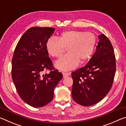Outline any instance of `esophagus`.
I'll use <instances>...</instances> for the list:
<instances>
[{"mask_svg": "<svg viewBox=\"0 0 126 126\" xmlns=\"http://www.w3.org/2000/svg\"><path fill=\"white\" fill-rule=\"evenodd\" d=\"M70 73H66V72H63V78H65L66 77H68L69 76Z\"/></svg>", "mask_w": 126, "mask_h": 126, "instance_id": "1", "label": "esophagus"}]
</instances>
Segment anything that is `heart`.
Instances as JSON below:
<instances>
[{"instance_id":"1","label":"heart","mask_w":126,"mask_h":126,"mask_svg":"<svg viewBox=\"0 0 126 126\" xmlns=\"http://www.w3.org/2000/svg\"><path fill=\"white\" fill-rule=\"evenodd\" d=\"M96 44V37L91 32L69 31L62 33L60 38L51 36L46 42V49L51 56L59 57L68 47L69 53L57 61L55 66L59 70L68 71L75 69L80 60L88 59Z\"/></svg>"}]
</instances>
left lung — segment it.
Segmentation results:
<instances>
[{
  "label": "left lung",
  "instance_id": "8db88e82",
  "mask_svg": "<svg viewBox=\"0 0 126 126\" xmlns=\"http://www.w3.org/2000/svg\"><path fill=\"white\" fill-rule=\"evenodd\" d=\"M98 38L96 51L88 63L71 74L72 98L83 106H92L107 94L116 73V58L111 43L103 34Z\"/></svg>",
  "mask_w": 126,
  "mask_h": 126
}]
</instances>
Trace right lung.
<instances>
[{"instance_id": "obj_1", "label": "right lung", "mask_w": 126, "mask_h": 126, "mask_svg": "<svg viewBox=\"0 0 126 126\" xmlns=\"http://www.w3.org/2000/svg\"><path fill=\"white\" fill-rule=\"evenodd\" d=\"M54 28L32 27L19 40L12 58V77L19 95L29 105L39 108L52 101L63 74L53 67L46 42ZM47 70L49 74H44Z\"/></svg>"}]
</instances>
